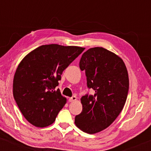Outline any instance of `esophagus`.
<instances>
[{
  "label": "esophagus",
  "instance_id": "esophagus-1",
  "mask_svg": "<svg viewBox=\"0 0 151 151\" xmlns=\"http://www.w3.org/2000/svg\"><path fill=\"white\" fill-rule=\"evenodd\" d=\"M77 96H72V97H71V98L69 99V101H70V102H73V101H77Z\"/></svg>",
  "mask_w": 151,
  "mask_h": 151
}]
</instances>
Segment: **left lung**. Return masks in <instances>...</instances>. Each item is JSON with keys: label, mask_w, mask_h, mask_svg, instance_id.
I'll return each instance as SVG.
<instances>
[{"label": "left lung", "mask_w": 151, "mask_h": 151, "mask_svg": "<svg viewBox=\"0 0 151 151\" xmlns=\"http://www.w3.org/2000/svg\"><path fill=\"white\" fill-rule=\"evenodd\" d=\"M85 70L87 86L93 96L81 98L82 111L74 124L84 132L93 134L109 127L123 110L129 87V74L120 57L103 47L90 48L79 62Z\"/></svg>", "instance_id": "left-lung-1"}]
</instances>
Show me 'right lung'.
<instances>
[{
	"instance_id": "obj_1",
	"label": "right lung",
	"mask_w": 151,
	"mask_h": 151,
	"mask_svg": "<svg viewBox=\"0 0 151 151\" xmlns=\"http://www.w3.org/2000/svg\"><path fill=\"white\" fill-rule=\"evenodd\" d=\"M77 46L41 45L29 52L17 67L13 96L26 120L36 127L51 125L67 99L57 89L63 71L84 51Z\"/></svg>"
}]
</instances>
